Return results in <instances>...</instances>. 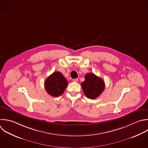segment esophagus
<instances>
[{"mask_svg":"<svg viewBox=\"0 0 148 148\" xmlns=\"http://www.w3.org/2000/svg\"><path fill=\"white\" fill-rule=\"evenodd\" d=\"M72 80L74 82H78V79H73Z\"/></svg>","mask_w":148,"mask_h":148,"instance_id":"34e87169","label":"esophagus"}]
</instances>
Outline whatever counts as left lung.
<instances>
[{
  "instance_id": "1",
  "label": "left lung",
  "mask_w": 148,
  "mask_h": 148,
  "mask_svg": "<svg viewBox=\"0 0 148 148\" xmlns=\"http://www.w3.org/2000/svg\"><path fill=\"white\" fill-rule=\"evenodd\" d=\"M83 91L90 99H95L103 92L105 88L103 80L93 73H87L85 80L81 84Z\"/></svg>"
}]
</instances>
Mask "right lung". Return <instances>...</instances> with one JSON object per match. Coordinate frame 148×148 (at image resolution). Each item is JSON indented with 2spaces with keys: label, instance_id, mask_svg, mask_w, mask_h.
Returning <instances> with one entry per match:
<instances>
[{
  "label": "right lung",
  "instance_id": "1",
  "mask_svg": "<svg viewBox=\"0 0 148 148\" xmlns=\"http://www.w3.org/2000/svg\"><path fill=\"white\" fill-rule=\"evenodd\" d=\"M68 84V81L62 74L55 72L46 79L45 87L49 94L57 97L63 94Z\"/></svg>",
  "mask_w": 148,
  "mask_h": 148
}]
</instances>
